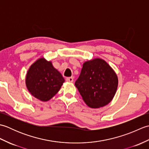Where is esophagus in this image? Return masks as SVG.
<instances>
[{
  "label": "esophagus",
  "mask_w": 149,
  "mask_h": 149,
  "mask_svg": "<svg viewBox=\"0 0 149 149\" xmlns=\"http://www.w3.org/2000/svg\"><path fill=\"white\" fill-rule=\"evenodd\" d=\"M66 81L68 82H70V83H72L73 81H74V78H73L72 77H67L66 79Z\"/></svg>",
  "instance_id": "obj_1"
}]
</instances>
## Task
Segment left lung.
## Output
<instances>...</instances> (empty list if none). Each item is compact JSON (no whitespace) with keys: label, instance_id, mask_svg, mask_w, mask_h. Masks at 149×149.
<instances>
[{"label":"left lung","instance_id":"left-lung-1","mask_svg":"<svg viewBox=\"0 0 149 149\" xmlns=\"http://www.w3.org/2000/svg\"><path fill=\"white\" fill-rule=\"evenodd\" d=\"M118 83L112 68L104 60L96 58L84 63L75 85L88 106L99 108L112 100Z\"/></svg>","mask_w":149,"mask_h":149}]
</instances>
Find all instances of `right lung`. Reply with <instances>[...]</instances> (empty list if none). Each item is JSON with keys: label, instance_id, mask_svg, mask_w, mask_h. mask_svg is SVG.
Returning <instances> with one entry per match:
<instances>
[{"label": "right lung", "instance_id": "1", "mask_svg": "<svg viewBox=\"0 0 149 149\" xmlns=\"http://www.w3.org/2000/svg\"><path fill=\"white\" fill-rule=\"evenodd\" d=\"M65 79L52 62L40 58L30 66L26 84L31 94L41 101H48L58 92Z\"/></svg>", "mask_w": 149, "mask_h": 149}]
</instances>
